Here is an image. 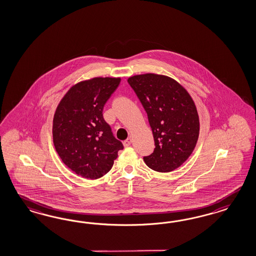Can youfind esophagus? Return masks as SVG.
I'll return each mask as SVG.
<instances>
[{
  "mask_svg": "<svg viewBox=\"0 0 256 256\" xmlns=\"http://www.w3.org/2000/svg\"><path fill=\"white\" fill-rule=\"evenodd\" d=\"M123 144H124V148L130 146L132 144V138H128L126 140H124V142H123Z\"/></svg>",
  "mask_w": 256,
  "mask_h": 256,
  "instance_id": "1",
  "label": "esophagus"
}]
</instances>
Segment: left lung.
I'll use <instances>...</instances> for the list:
<instances>
[{
    "mask_svg": "<svg viewBox=\"0 0 256 256\" xmlns=\"http://www.w3.org/2000/svg\"><path fill=\"white\" fill-rule=\"evenodd\" d=\"M148 114L156 148L144 160L152 170L169 172L178 169L194 152L200 122L192 98L166 75L146 73L128 78Z\"/></svg>",
    "mask_w": 256,
    "mask_h": 256,
    "instance_id": "8db88e82",
    "label": "left lung"
}]
</instances>
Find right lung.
<instances>
[{"instance_id": "obj_1", "label": "right lung", "mask_w": 256, "mask_h": 256, "mask_svg": "<svg viewBox=\"0 0 256 256\" xmlns=\"http://www.w3.org/2000/svg\"><path fill=\"white\" fill-rule=\"evenodd\" d=\"M121 78L82 80L62 96L55 110L52 137L64 165L86 179H98L112 169L123 149L103 118V107Z\"/></svg>"}]
</instances>
